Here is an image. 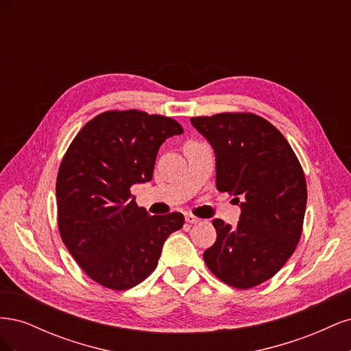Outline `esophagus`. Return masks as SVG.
Listing matches in <instances>:
<instances>
[{
	"label": "esophagus",
	"mask_w": 351,
	"mask_h": 351,
	"mask_svg": "<svg viewBox=\"0 0 351 351\" xmlns=\"http://www.w3.org/2000/svg\"><path fill=\"white\" fill-rule=\"evenodd\" d=\"M186 221L189 224H197V222H200V219L192 214H186Z\"/></svg>",
	"instance_id": "esophagus-1"
}]
</instances>
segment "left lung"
<instances>
[{
  "mask_svg": "<svg viewBox=\"0 0 351 351\" xmlns=\"http://www.w3.org/2000/svg\"><path fill=\"white\" fill-rule=\"evenodd\" d=\"M214 147L217 189L234 195L237 227L214 219L217 241L205 250L209 271L234 289L272 278L297 247L307 200L302 165L280 130L250 112L190 119Z\"/></svg>",
  "mask_w": 351,
  "mask_h": 351,
  "instance_id": "8db88e82",
  "label": "left lung"
}]
</instances>
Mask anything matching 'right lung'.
<instances>
[{
	"mask_svg": "<svg viewBox=\"0 0 351 351\" xmlns=\"http://www.w3.org/2000/svg\"><path fill=\"white\" fill-rule=\"evenodd\" d=\"M183 127L164 115L105 111L83 125L57 176L58 230L89 278L127 290L149 277L164 241L183 227L180 212L149 215L130 187L152 180L156 154Z\"/></svg>",
	"mask_w": 351,
	"mask_h": 351,
	"instance_id": "right-lung-1",
	"label": "right lung"
}]
</instances>
